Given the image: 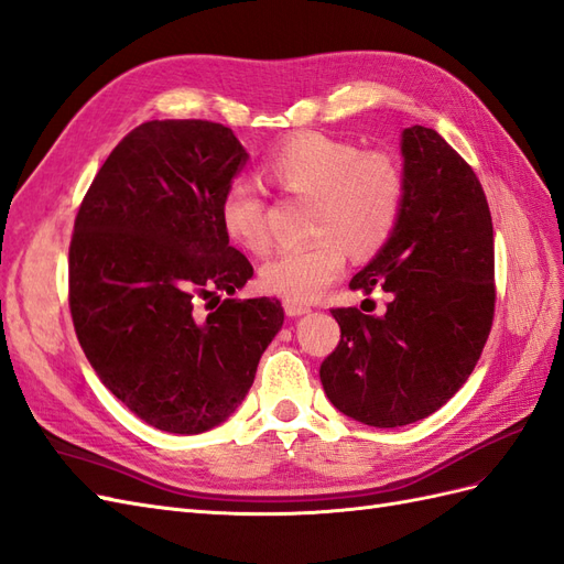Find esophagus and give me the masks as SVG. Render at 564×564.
I'll use <instances>...</instances> for the list:
<instances>
[{
    "label": "esophagus",
    "instance_id": "esophagus-1",
    "mask_svg": "<svg viewBox=\"0 0 564 564\" xmlns=\"http://www.w3.org/2000/svg\"><path fill=\"white\" fill-rule=\"evenodd\" d=\"M283 310L288 316H302L310 312V305H302V302H295V300H283Z\"/></svg>",
    "mask_w": 564,
    "mask_h": 564
}]
</instances>
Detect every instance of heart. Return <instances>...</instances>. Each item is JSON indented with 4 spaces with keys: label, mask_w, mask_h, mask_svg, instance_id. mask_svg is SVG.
<instances>
[{
    "label": "heart",
    "mask_w": 564,
    "mask_h": 564,
    "mask_svg": "<svg viewBox=\"0 0 564 564\" xmlns=\"http://www.w3.org/2000/svg\"><path fill=\"white\" fill-rule=\"evenodd\" d=\"M283 193L314 197L310 230L314 242L281 250L259 269L264 291L310 302L340 279L348 250L377 252L400 221L405 178L383 152H362L355 142L324 133H300L273 150L264 164ZM269 205L248 181H230L219 202L224 234L238 248L264 254L271 248Z\"/></svg>",
    "instance_id": "1"
}]
</instances>
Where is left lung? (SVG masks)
Here are the masks:
<instances>
[{
	"instance_id": "left-lung-1",
	"label": "left lung",
	"mask_w": 564,
	"mask_h": 564,
	"mask_svg": "<svg viewBox=\"0 0 564 564\" xmlns=\"http://www.w3.org/2000/svg\"><path fill=\"white\" fill-rule=\"evenodd\" d=\"M400 221L352 291L381 288L386 314H330L340 343L319 369L343 414L379 429L433 414L469 379L494 324V221L471 166L433 128L402 131Z\"/></svg>"
}]
</instances>
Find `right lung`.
I'll use <instances>...</instances> for the list:
<instances>
[{
  "mask_svg": "<svg viewBox=\"0 0 564 564\" xmlns=\"http://www.w3.org/2000/svg\"><path fill=\"white\" fill-rule=\"evenodd\" d=\"M245 162L221 123L148 121L113 148L76 216L68 305L78 343L99 381L159 431L191 436L226 422L283 326L276 297L219 295L252 279L219 221ZM207 299L215 305L202 315Z\"/></svg>",
  "mask_w": 564,
  "mask_h": 564,
  "instance_id": "add662e5",
  "label": "right lung"
}]
</instances>
